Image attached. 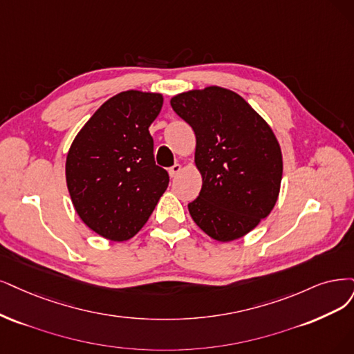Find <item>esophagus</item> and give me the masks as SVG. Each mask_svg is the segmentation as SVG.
I'll use <instances>...</instances> for the list:
<instances>
[{
  "label": "esophagus",
  "mask_w": 354,
  "mask_h": 354,
  "mask_svg": "<svg viewBox=\"0 0 354 354\" xmlns=\"http://www.w3.org/2000/svg\"><path fill=\"white\" fill-rule=\"evenodd\" d=\"M180 172H182V166H180V165H174L172 167L169 169V175H170V178H176Z\"/></svg>",
  "instance_id": "34e87169"
}]
</instances>
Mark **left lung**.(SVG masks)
Returning <instances> with one entry per match:
<instances>
[{
	"label": "left lung",
	"instance_id": "left-lung-1",
	"mask_svg": "<svg viewBox=\"0 0 354 354\" xmlns=\"http://www.w3.org/2000/svg\"><path fill=\"white\" fill-rule=\"evenodd\" d=\"M170 104L197 138L194 163L203 187L188 204L192 220L218 242L245 236L279 200L283 156L276 134L250 103L225 87L188 90Z\"/></svg>",
	"mask_w": 354,
	"mask_h": 354
}]
</instances>
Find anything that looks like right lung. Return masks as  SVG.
Here are the masks:
<instances>
[{
  "label": "right lung",
  "instance_id": "right-lung-1",
  "mask_svg": "<svg viewBox=\"0 0 354 354\" xmlns=\"http://www.w3.org/2000/svg\"><path fill=\"white\" fill-rule=\"evenodd\" d=\"M162 106V93L121 91L91 115L71 142L65 179L73 205L104 239L136 236L169 185L167 172L154 162L149 131Z\"/></svg>",
  "mask_w": 354,
  "mask_h": 354
}]
</instances>
